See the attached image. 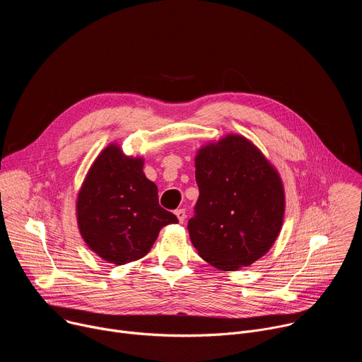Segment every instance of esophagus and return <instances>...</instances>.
Masks as SVG:
<instances>
[{
  "label": "esophagus",
  "instance_id": "1",
  "mask_svg": "<svg viewBox=\"0 0 362 362\" xmlns=\"http://www.w3.org/2000/svg\"><path fill=\"white\" fill-rule=\"evenodd\" d=\"M175 215L177 216V219H179L180 223L185 222V219H186V212H185V209H177V211L175 212Z\"/></svg>",
  "mask_w": 362,
  "mask_h": 362
}]
</instances>
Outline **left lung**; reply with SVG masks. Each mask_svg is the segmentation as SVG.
Listing matches in <instances>:
<instances>
[{
    "label": "left lung",
    "instance_id": "1",
    "mask_svg": "<svg viewBox=\"0 0 362 362\" xmlns=\"http://www.w3.org/2000/svg\"><path fill=\"white\" fill-rule=\"evenodd\" d=\"M194 168L199 199L187 229L199 256L221 271L252 265L282 228L285 193L278 172L239 134L203 146Z\"/></svg>",
    "mask_w": 362,
    "mask_h": 362
}]
</instances>
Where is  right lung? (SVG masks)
<instances>
[{
	"instance_id": "add662e5",
	"label": "right lung",
	"mask_w": 362,
	"mask_h": 362,
	"mask_svg": "<svg viewBox=\"0 0 362 362\" xmlns=\"http://www.w3.org/2000/svg\"><path fill=\"white\" fill-rule=\"evenodd\" d=\"M177 222L159 204L141 158L126 156L117 144L98 154L77 197L78 229L93 252L115 265L137 261L163 226Z\"/></svg>"
}]
</instances>
